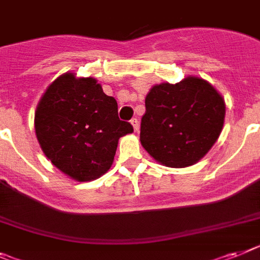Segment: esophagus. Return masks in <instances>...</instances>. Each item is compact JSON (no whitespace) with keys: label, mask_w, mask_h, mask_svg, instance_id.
I'll list each match as a JSON object with an SVG mask.
<instances>
[{"label":"esophagus","mask_w":260,"mask_h":260,"mask_svg":"<svg viewBox=\"0 0 260 260\" xmlns=\"http://www.w3.org/2000/svg\"><path fill=\"white\" fill-rule=\"evenodd\" d=\"M131 124H132V125H134V129H135V131L139 129V120H137L136 117H135V119L131 120Z\"/></svg>","instance_id":"1"}]
</instances>
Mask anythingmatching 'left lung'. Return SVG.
Returning <instances> with one entry per match:
<instances>
[{
  "instance_id": "8db88e82",
  "label": "left lung",
  "mask_w": 260,
  "mask_h": 260,
  "mask_svg": "<svg viewBox=\"0 0 260 260\" xmlns=\"http://www.w3.org/2000/svg\"><path fill=\"white\" fill-rule=\"evenodd\" d=\"M224 113V100L206 80L187 76L157 84L145 98L141 145L165 167H190L214 145Z\"/></svg>"
}]
</instances>
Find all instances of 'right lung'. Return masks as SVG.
<instances>
[{
  "instance_id": "add662e5",
  "label": "right lung",
  "mask_w": 260,
  "mask_h": 260,
  "mask_svg": "<svg viewBox=\"0 0 260 260\" xmlns=\"http://www.w3.org/2000/svg\"><path fill=\"white\" fill-rule=\"evenodd\" d=\"M134 126L117 116V102L92 78L64 74L46 89L36 111V134L46 157L78 181L111 168L121 136Z\"/></svg>"
}]
</instances>
